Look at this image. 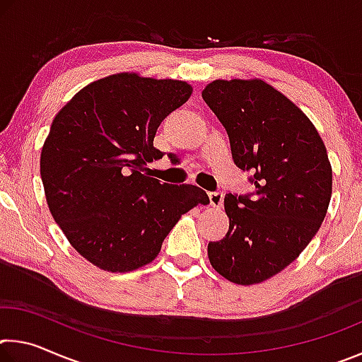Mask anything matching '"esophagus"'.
<instances>
[{
  "instance_id": "esophagus-1",
  "label": "esophagus",
  "mask_w": 362,
  "mask_h": 362,
  "mask_svg": "<svg viewBox=\"0 0 362 362\" xmlns=\"http://www.w3.org/2000/svg\"><path fill=\"white\" fill-rule=\"evenodd\" d=\"M209 201H211L212 207H217V209H220V207L223 206V193L222 192L209 193Z\"/></svg>"
}]
</instances>
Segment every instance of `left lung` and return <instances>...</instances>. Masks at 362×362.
Returning <instances> with one entry per match:
<instances>
[{
  "label": "left lung",
  "mask_w": 362,
  "mask_h": 362,
  "mask_svg": "<svg viewBox=\"0 0 362 362\" xmlns=\"http://www.w3.org/2000/svg\"><path fill=\"white\" fill-rule=\"evenodd\" d=\"M203 99L230 137L231 155L252 170L250 194H226L230 228L209 243L211 265L235 284L262 283L292 263L320 230L332 168L313 122L262 79H216Z\"/></svg>",
  "instance_id": "8db88e82"
}]
</instances>
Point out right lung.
<instances>
[{
    "instance_id": "add662e5",
    "label": "right lung",
    "mask_w": 362,
    "mask_h": 362,
    "mask_svg": "<svg viewBox=\"0 0 362 362\" xmlns=\"http://www.w3.org/2000/svg\"><path fill=\"white\" fill-rule=\"evenodd\" d=\"M192 86L118 73L83 88L52 121L41 150V180L54 220L78 254L105 272L155 260L183 214L209 203L204 189L145 173L163 158L153 146L163 119Z\"/></svg>"
}]
</instances>
